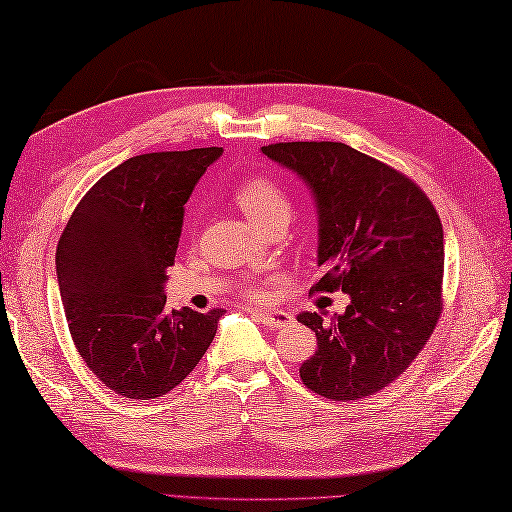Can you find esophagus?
<instances>
[{
  "instance_id": "1",
  "label": "esophagus",
  "mask_w": 512,
  "mask_h": 512,
  "mask_svg": "<svg viewBox=\"0 0 512 512\" xmlns=\"http://www.w3.org/2000/svg\"><path fill=\"white\" fill-rule=\"evenodd\" d=\"M258 318V323H263L267 330H278V327H287L292 325V314L283 312V310H263V312H254Z\"/></svg>"
}]
</instances>
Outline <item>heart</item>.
<instances>
[{
  "label": "heart",
  "mask_w": 512,
  "mask_h": 512,
  "mask_svg": "<svg viewBox=\"0 0 512 512\" xmlns=\"http://www.w3.org/2000/svg\"><path fill=\"white\" fill-rule=\"evenodd\" d=\"M234 198L249 220L265 231L276 225H287L294 211L287 191L278 182L260 176L240 182ZM249 296H260V289H249Z\"/></svg>",
  "instance_id": "heart-1"
}]
</instances>
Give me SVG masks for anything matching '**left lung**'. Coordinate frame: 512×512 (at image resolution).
Segmentation results:
<instances>
[{
  "label": "left lung",
  "instance_id": "8db88e82",
  "mask_svg": "<svg viewBox=\"0 0 512 512\" xmlns=\"http://www.w3.org/2000/svg\"><path fill=\"white\" fill-rule=\"evenodd\" d=\"M267 158L310 187L318 211V267L310 294H350L345 314L323 323L303 312L318 350L301 365L312 392L356 401L410 368L439 321L443 229L417 182L343 142H276Z\"/></svg>",
  "mask_w": 512,
  "mask_h": 512
}]
</instances>
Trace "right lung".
Here are the masks:
<instances>
[{
    "instance_id": "obj_1",
    "label": "right lung",
    "mask_w": 512,
    "mask_h": 512,
    "mask_svg": "<svg viewBox=\"0 0 512 512\" xmlns=\"http://www.w3.org/2000/svg\"><path fill=\"white\" fill-rule=\"evenodd\" d=\"M223 147L142 153L111 169L75 207L55 267L77 352L127 399H156L196 368L223 310H167L185 202Z\"/></svg>"
}]
</instances>
